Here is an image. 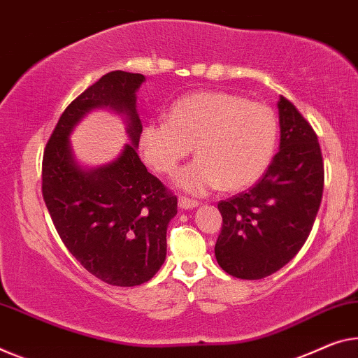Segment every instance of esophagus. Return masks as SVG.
Returning a JSON list of instances; mask_svg holds the SVG:
<instances>
[{
  "label": "esophagus",
  "mask_w": 358,
  "mask_h": 358,
  "mask_svg": "<svg viewBox=\"0 0 358 358\" xmlns=\"http://www.w3.org/2000/svg\"><path fill=\"white\" fill-rule=\"evenodd\" d=\"M179 208H182V210H194V208L198 206V201L195 200H190V198L187 196H179Z\"/></svg>",
  "instance_id": "1"
}]
</instances>
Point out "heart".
Instances as JSON below:
<instances>
[{
    "label": "heart",
    "mask_w": 358,
    "mask_h": 358,
    "mask_svg": "<svg viewBox=\"0 0 358 358\" xmlns=\"http://www.w3.org/2000/svg\"><path fill=\"white\" fill-rule=\"evenodd\" d=\"M278 118L262 102L225 91L192 92L176 101L168 122H150L139 147L148 166L173 174L195 147L196 158L176 176L194 195L222 187L243 190L259 180L273 160Z\"/></svg>",
    "instance_id": "obj_1"
}]
</instances>
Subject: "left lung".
<instances>
[{"label":"left lung","mask_w":358,"mask_h":358,"mask_svg":"<svg viewBox=\"0 0 358 358\" xmlns=\"http://www.w3.org/2000/svg\"><path fill=\"white\" fill-rule=\"evenodd\" d=\"M280 150L246 192L217 203L222 229L214 255L222 271L259 280L298 255L323 195V157L315 131L293 103L278 101Z\"/></svg>","instance_id":"obj_1"}]
</instances>
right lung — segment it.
Masks as SVG:
<instances>
[{
    "instance_id": "add662e5",
    "label": "right lung",
    "mask_w": 358,
    "mask_h": 358,
    "mask_svg": "<svg viewBox=\"0 0 358 358\" xmlns=\"http://www.w3.org/2000/svg\"><path fill=\"white\" fill-rule=\"evenodd\" d=\"M144 75L115 70L71 101L43 155V198L60 240L87 272L113 287L150 280L166 257V229L178 198L147 171L136 147L142 123L136 92ZM108 106L129 118L131 145L99 169L76 162L68 136L92 108Z\"/></svg>"
}]
</instances>
